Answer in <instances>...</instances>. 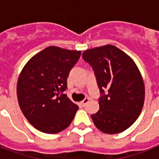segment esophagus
I'll return each mask as SVG.
<instances>
[{
	"label": "esophagus",
	"instance_id": "obj_1",
	"mask_svg": "<svg viewBox=\"0 0 159 159\" xmlns=\"http://www.w3.org/2000/svg\"><path fill=\"white\" fill-rule=\"evenodd\" d=\"M88 102H89V98H88V97H86L82 102H81V105H82V106H85L87 103H88Z\"/></svg>",
	"mask_w": 159,
	"mask_h": 159
}]
</instances>
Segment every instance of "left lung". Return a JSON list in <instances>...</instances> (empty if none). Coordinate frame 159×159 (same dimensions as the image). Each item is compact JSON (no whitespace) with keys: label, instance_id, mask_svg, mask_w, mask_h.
I'll list each match as a JSON object with an SVG mask.
<instances>
[{"label":"left lung","instance_id":"obj_1","mask_svg":"<svg viewBox=\"0 0 159 159\" xmlns=\"http://www.w3.org/2000/svg\"><path fill=\"white\" fill-rule=\"evenodd\" d=\"M82 57L92 66L102 95L99 111L91 116L95 125L106 134L123 132L138 119L144 102V84L138 67L111 44L87 49Z\"/></svg>","mask_w":159,"mask_h":159}]
</instances>
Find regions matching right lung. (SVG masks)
<instances>
[{"instance_id":"obj_1","label":"right lung","mask_w":159,"mask_h":159,"mask_svg":"<svg viewBox=\"0 0 159 159\" xmlns=\"http://www.w3.org/2000/svg\"><path fill=\"white\" fill-rule=\"evenodd\" d=\"M81 51L49 46L29 60L17 82L20 110L38 130L57 134L70 125L78 106L62 94Z\"/></svg>"}]
</instances>
